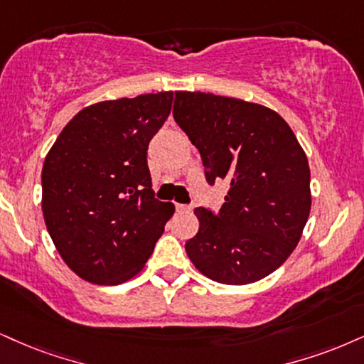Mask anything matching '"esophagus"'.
I'll return each instance as SVG.
<instances>
[{"label":"esophagus","instance_id":"esophagus-1","mask_svg":"<svg viewBox=\"0 0 364 364\" xmlns=\"http://www.w3.org/2000/svg\"><path fill=\"white\" fill-rule=\"evenodd\" d=\"M175 209H177V213H191L192 208L189 205H183V204H175Z\"/></svg>","mask_w":364,"mask_h":364}]
</instances>
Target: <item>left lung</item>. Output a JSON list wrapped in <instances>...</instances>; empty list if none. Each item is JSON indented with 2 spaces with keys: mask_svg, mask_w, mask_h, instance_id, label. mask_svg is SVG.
Instances as JSON below:
<instances>
[{
  "mask_svg": "<svg viewBox=\"0 0 364 364\" xmlns=\"http://www.w3.org/2000/svg\"><path fill=\"white\" fill-rule=\"evenodd\" d=\"M173 118L203 156L208 182L230 189L219 214L194 210L191 262L226 285L268 277L299 245L311 214V168L297 136L270 107L210 92L175 91Z\"/></svg>",
  "mask_w": 364,
  "mask_h": 364,
  "instance_id": "obj_1",
  "label": "left lung"
}]
</instances>
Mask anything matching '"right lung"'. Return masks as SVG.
Listing matches in <instances>:
<instances>
[{"label":"right lung","instance_id":"1","mask_svg":"<svg viewBox=\"0 0 364 364\" xmlns=\"http://www.w3.org/2000/svg\"><path fill=\"white\" fill-rule=\"evenodd\" d=\"M173 92L101 101L79 111L42 168V213L67 267L82 280L119 285L138 275L175 205L154 197L146 150Z\"/></svg>","mask_w":364,"mask_h":364}]
</instances>
